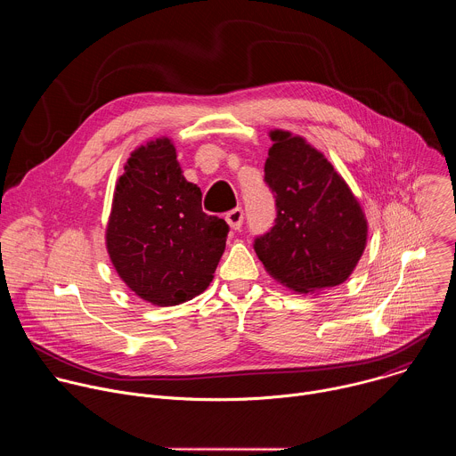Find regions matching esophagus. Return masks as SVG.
<instances>
[{
	"instance_id": "obj_1",
	"label": "esophagus",
	"mask_w": 456,
	"mask_h": 456,
	"mask_svg": "<svg viewBox=\"0 0 456 456\" xmlns=\"http://www.w3.org/2000/svg\"><path fill=\"white\" fill-rule=\"evenodd\" d=\"M243 218H245V215H243V209H241V208H236V209H232L231 213H227V216H225V222L231 225V229L238 231V229L243 225Z\"/></svg>"
}]
</instances>
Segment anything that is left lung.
<instances>
[{"label": "left lung", "mask_w": 456, "mask_h": 456, "mask_svg": "<svg viewBox=\"0 0 456 456\" xmlns=\"http://www.w3.org/2000/svg\"><path fill=\"white\" fill-rule=\"evenodd\" d=\"M265 183L274 192L276 220L254 240L267 273L306 294L348 280L368 236L364 213L346 182L301 137L274 129Z\"/></svg>", "instance_id": "obj_1"}]
</instances>
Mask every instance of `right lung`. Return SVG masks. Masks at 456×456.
I'll list each match as a JSON object with an SVG mask.
<instances>
[{
    "mask_svg": "<svg viewBox=\"0 0 456 456\" xmlns=\"http://www.w3.org/2000/svg\"><path fill=\"white\" fill-rule=\"evenodd\" d=\"M229 225L202 211L169 139L132 153L115 185L106 247L122 281L139 297L173 306L202 294L225 250Z\"/></svg>",
    "mask_w": 456,
    "mask_h": 456,
    "instance_id": "add662e5",
    "label": "right lung"
}]
</instances>
